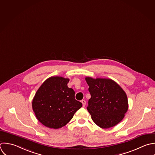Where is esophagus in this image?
Wrapping results in <instances>:
<instances>
[{"label":"esophagus","mask_w":155,"mask_h":155,"mask_svg":"<svg viewBox=\"0 0 155 155\" xmlns=\"http://www.w3.org/2000/svg\"><path fill=\"white\" fill-rule=\"evenodd\" d=\"M81 103H82V104H83V107H84V106H86V101H85V100H82V101H81Z\"/></svg>","instance_id":"1"}]
</instances>
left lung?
I'll use <instances>...</instances> for the list:
<instances>
[{
	"label": "left lung",
	"mask_w": 155,
	"mask_h": 155,
	"mask_svg": "<svg viewBox=\"0 0 155 155\" xmlns=\"http://www.w3.org/2000/svg\"><path fill=\"white\" fill-rule=\"evenodd\" d=\"M91 98L87 109L93 121L102 129H108L123 120L128 110L127 95L114 80L86 77Z\"/></svg>",
	"instance_id": "left-lung-1"
}]
</instances>
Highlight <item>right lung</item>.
Here are the masks:
<instances>
[{
    "label": "right lung",
    "mask_w": 155,
    "mask_h": 155,
    "mask_svg": "<svg viewBox=\"0 0 155 155\" xmlns=\"http://www.w3.org/2000/svg\"><path fill=\"white\" fill-rule=\"evenodd\" d=\"M69 78L52 76L46 79L37 91L32 110L37 119L45 126L57 129L66 125L82 103L75 99V92L68 87Z\"/></svg>",
    "instance_id": "right-lung-1"
}]
</instances>
